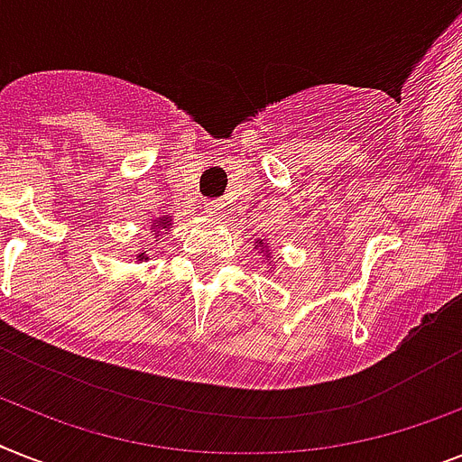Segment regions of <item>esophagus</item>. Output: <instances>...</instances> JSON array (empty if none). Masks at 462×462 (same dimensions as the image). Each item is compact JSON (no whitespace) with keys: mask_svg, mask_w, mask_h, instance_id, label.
<instances>
[{"mask_svg":"<svg viewBox=\"0 0 462 462\" xmlns=\"http://www.w3.org/2000/svg\"><path fill=\"white\" fill-rule=\"evenodd\" d=\"M224 208H226L224 200H208V203H205V212H208L209 217H222Z\"/></svg>","mask_w":462,"mask_h":462,"instance_id":"obj_1","label":"esophagus"}]
</instances>
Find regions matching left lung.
<instances>
[{
  "instance_id": "8db88e82",
  "label": "left lung",
  "mask_w": 462,
  "mask_h": 462,
  "mask_svg": "<svg viewBox=\"0 0 462 462\" xmlns=\"http://www.w3.org/2000/svg\"><path fill=\"white\" fill-rule=\"evenodd\" d=\"M257 250H262V259H266V262H269V266H272L273 269V259H272V253H269V243H264V238H259L257 240Z\"/></svg>"
}]
</instances>
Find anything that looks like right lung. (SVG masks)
<instances>
[{"label":"right lung","instance_id":"add662e5","mask_svg":"<svg viewBox=\"0 0 462 462\" xmlns=\"http://www.w3.org/2000/svg\"><path fill=\"white\" fill-rule=\"evenodd\" d=\"M151 234H155V238H160L162 236V231H170L171 228V217L170 215H162L158 217V219H151ZM143 259H148L146 253L136 254V262H143Z\"/></svg>","mask_w":462,"mask_h":462}]
</instances>
